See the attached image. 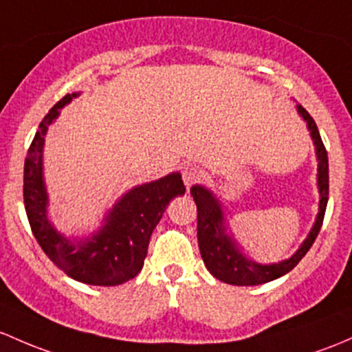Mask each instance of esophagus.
I'll return each instance as SVG.
<instances>
[{
	"mask_svg": "<svg viewBox=\"0 0 352 352\" xmlns=\"http://www.w3.org/2000/svg\"><path fill=\"white\" fill-rule=\"evenodd\" d=\"M201 177H202V170L199 165L186 164L182 166V179H184V184H186L187 187H190L192 184L197 182Z\"/></svg>",
	"mask_w": 352,
	"mask_h": 352,
	"instance_id": "esophagus-1",
	"label": "esophagus"
}]
</instances>
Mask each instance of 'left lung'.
<instances>
[{"mask_svg": "<svg viewBox=\"0 0 352 352\" xmlns=\"http://www.w3.org/2000/svg\"><path fill=\"white\" fill-rule=\"evenodd\" d=\"M298 113L307 121V126L312 135L314 145H316L317 160H319V214H317L316 224L312 231L309 232V238L303 241L300 250L288 260L275 265H260L248 260L239 251L238 243L226 234V226L221 204L209 190L201 186H194L190 188V194L194 195V201L197 204V239L201 256L204 260L210 273L221 282L229 285H238V287H251V285H261L272 280L280 278L285 273L294 270L307 254V251L312 248L324 223L325 207L329 201V160L327 150H325L322 138L319 135L314 118L302 108L297 106Z\"/></svg>", "mask_w": 352, "mask_h": 352, "instance_id": "left-lung-1", "label": "left lung"}]
</instances>
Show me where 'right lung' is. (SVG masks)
Segmentation results:
<instances>
[{"label": "right lung", "instance_id": "1", "mask_svg": "<svg viewBox=\"0 0 352 352\" xmlns=\"http://www.w3.org/2000/svg\"><path fill=\"white\" fill-rule=\"evenodd\" d=\"M77 94H67L49 111L25 158L23 202L30 228L50 261L70 278L87 285L114 287L135 278L143 268L148 243L166 206L186 192L179 172L131 188L113 207L106 224L91 239L77 244L58 234L47 221V192L42 177L43 136L58 109Z\"/></svg>", "mask_w": 352, "mask_h": 352}]
</instances>
